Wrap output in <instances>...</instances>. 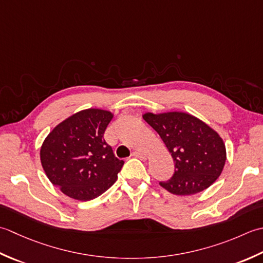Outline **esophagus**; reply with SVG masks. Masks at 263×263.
Here are the masks:
<instances>
[{
    "instance_id": "obj_1",
    "label": "esophagus",
    "mask_w": 263,
    "mask_h": 263,
    "mask_svg": "<svg viewBox=\"0 0 263 263\" xmlns=\"http://www.w3.org/2000/svg\"><path fill=\"white\" fill-rule=\"evenodd\" d=\"M133 157H135V158H138V159H141V160H145L146 159V155L144 154V153H142V152H139V151H135V152H133Z\"/></svg>"
}]
</instances>
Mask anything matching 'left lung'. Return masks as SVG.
<instances>
[{"label": "left lung", "mask_w": 263, "mask_h": 263, "mask_svg": "<svg viewBox=\"0 0 263 263\" xmlns=\"http://www.w3.org/2000/svg\"><path fill=\"white\" fill-rule=\"evenodd\" d=\"M143 119L162 138L175 162V173L163 189L175 195H193L206 190L221 175L226 146L219 134L186 112H146Z\"/></svg>", "instance_id": "8db88e82"}]
</instances>
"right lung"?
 <instances>
[{"mask_svg":"<svg viewBox=\"0 0 263 263\" xmlns=\"http://www.w3.org/2000/svg\"><path fill=\"white\" fill-rule=\"evenodd\" d=\"M112 118L106 110L79 111L53 128L43 142L42 167L63 194L89 201L116 183L125 162L103 138Z\"/></svg>","mask_w":263,"mask_h":263,"instance_id":"obj_1","label":"right lung"}]
</instances>
